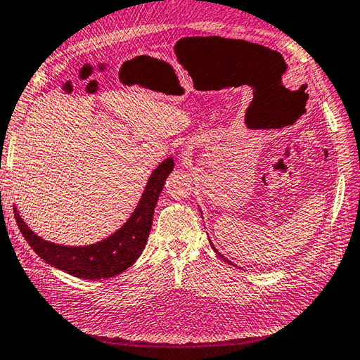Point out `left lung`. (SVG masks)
Here are the masks:
<instances>
[{"mask_svg":"<svg viewBox=\"0 0 360 360\" xmlns=\"http://www.w3.org/2000/svg\"><path fill=\"white\" fill-rule=\"evenodd\" d=\"M210 246H212V248H214V251H215V252H217V255H218V256H220V257H221L223 260H226V262H228V264H231V265H234V264H232V262H229V260H228L226 257H224V256L221 255V252H218V251H217V248H215V246H214V243H212V242H210Z\"/></svg>","mask_w":360,"mask_h":360,"instance_id":"obj_1","label":"left lung"}]
</instances>
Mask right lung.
<instances>
[{
  "label": "right lung",
  "mask_w": 360,
  "mask_h": 360,
  "mask_svg": "<svg viewBox=\"0 0 360 360\" xmlns=\"http://www.w3.org/2000/svg\"><path fill=\"white\" fill-rule=\"evenodd\" d=\"M173 158H167L159 164L148 179L142 198L128 221L108 238L87 246H67L45 240L27 228L15 206H13V214L26 242L46 264L82 279L98 281L114 278L128 270L142 255L150 237L154 207L164 188L167 176L173 172Z\"/></svg>",
  "instance_id": "1"
}]
</instances>
